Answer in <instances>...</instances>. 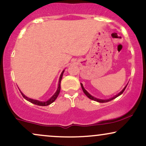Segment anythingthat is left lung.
Masks as SVG:
<instances>
[{"label": "left lung", "instance_id": "1", "mask_svg": "<svg viewBox=\"0 0 146 146\" xmlns=\"http://www.w3.org/2000/svg\"><path fill=\"white\" fill-rule=\"evenodd\" d=\"M128 85V84H127ZM127 85L124 88V89L123 90H122V91H121V92H120V93H118V94H117V95H115V96H114L113 97H112V98H111V99H106V100H103V99H96V98H95V97H94V96H92V95H90V94H89L88 92H87L86 90H85V88H84V86H83V85H82V84H81V86H82V90H83V91H84V94H86V95L89 98V99H91V100H93V101H97V102H99V103H106V102H108V101H111V100H113V99H115V98L116 97H117V96H120V95H121V94H122V93L124 92V90H125L126 89V86H127Z\"/></svg>", "mask_w": 146, "mask_h": 146}]
</instances>
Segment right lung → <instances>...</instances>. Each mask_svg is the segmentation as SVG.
Returning a JSON list of instances; mask_svg holds the SVG:
<instances>
[{
  "label": "right lung",
  "instance_id": "add662e5",
  "mask_svg": "<svg viewBox=\"0 0 146 146\" xmlns=\"http://www.w3.org/2000/svg\"><path fill=\"white\" fill-rule=\"evenodd\" d=\"M64 71H63L62 72V73H61L60 76L59 82H58V87L57 90H56V92H55V94H54V95L52 96V97H51L50 99L48 100V101H37V100L30 99V98H28L27 96H26L25 95H24V94H23V93L20 91V92H21V94H22V96L26 100H27V101H29V102H31V103H33V104H35V105H39V106H47V105H50L51 103H53V102L56 99V98H57L58 96V94H59V93H60V82H61V80H62L63 73H64Z\"/></svg>",
  "mask_w": 146,
  "mask_h": 146
}]
</instances>
